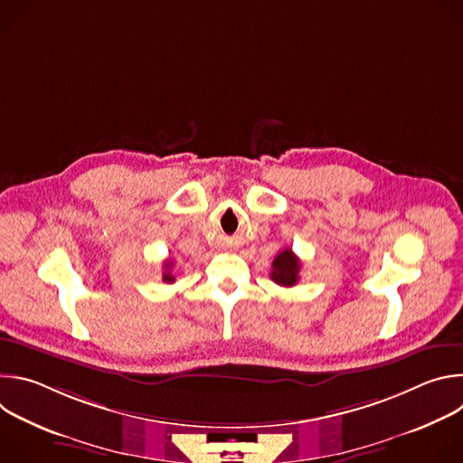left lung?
I'll use <instances>...</instances> for the list:
<instances>
[{
    "label": "left lung",
    "instance_id": "8db88e82",
    "mask_svg": "<svg viewBox=\"0 0 463 463\" xmlns=\"http://www.w3.org/2000/svg\"><path fill=\"white\" fill-rule=\"evenodd\" d=\"M298 273H300V260L291 249H284L282 252L277 254L273 260V271L271 279L282 288H293L298 282Z\"/></svg>",
    "mask_w": 463,
    "mask_h": 463
}]
</instances>
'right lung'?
I'll return each instance as SVG.
<instances>
[{
	"label": "right lung",
	"instance_id": "right-lung-1",
	"mask_svg": "<svg viewBox=\"0 0 463 463\" xmlns=\"http://www.w3.org/2000/svg\"><path fill=\"white\" fill-rule=\"evenodd\" d=\"M170 269H172V260L165 261V273H163V282H166V284H172V282L175 280V277L170 273Z\"/></svg>",
	"mask_w": 463,
	"mask_h": 463
}]
</instances>
